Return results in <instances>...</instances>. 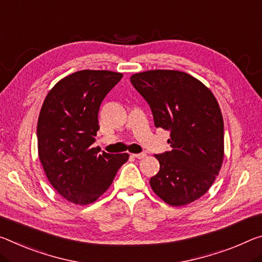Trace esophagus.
<instances>
[{
    "instance_id": "obj_1",
    "label": "esophagus",
    "mask_w": 262,
    "mask_h": 262,
    "mask_svg": "<svg viewBox=\"0 0 262 262\" xmlns=\"http://www.w3.org/2000/svg\"><path fill=\"white\" fill-rule=\"evenodd\" d=\"M133 157H135V159H144V157L147 156L146 152H140V154H132Z\"/></svg>"
}]
</instances>
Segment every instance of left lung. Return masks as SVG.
Returning <instances> with one entry per match:
<instances>
[{"label": "left lung", "instance_id": "1", "mask_svg": "<svg viewBox=\"0 0 262 262\" xmlns=\"http://www.w3.org/2000/svg\"><path fill=\"white\" fill-rule=\"evenodd\" d=\"M130 82L150 106L156 128L170 132L171 150L155 155L160 171L150 186L172 206L190 204L207 192L224 159V121L212 92L190 74L152 70Z\"/></svg>", "mask_w": 262, "mask_h": 262}]
</instances>
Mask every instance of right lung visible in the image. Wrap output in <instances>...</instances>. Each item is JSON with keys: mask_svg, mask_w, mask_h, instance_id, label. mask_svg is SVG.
Masks as SVG:
<instances>
[{"mask_svg": "<svg viewBox=\"0 0 262 262\" xmlns=\"http://www.w3.org/2000/svg\"><path fill=\"white\" fill-rule=\"evenodd\" d=\"M122 73L82 70L52 87L41 106L37 139L40 163L51 185L69 202L86 205L110 188L127 152L93 148L99 108Z\"/></svg>", "mask_w": 262, "mask_h": 262, "instance_id": "obj_1", "label": "right lung"}]
</instances>
